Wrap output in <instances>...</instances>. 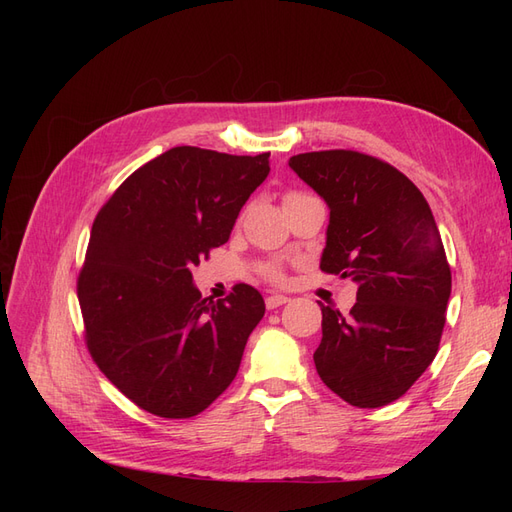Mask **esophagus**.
Wrapping results in <instances>:
<instances>
[{
	"label": "esophagus",
	"mask_w": 512,
	"mask_h": 512,
	"mask_svg": "<svg viewBox=\"0 0 512 512\" xmlns=\"http://www.w3.org/2000/svg\"><path fill=\"white\" fill-rule=\"evenodd\" d=\"M290 299L288 297H284V294H269L267 297V309H275V307H280V305H284V303H288Z\"/></svg>",
	"instance_id": "1"
}]
</instances>
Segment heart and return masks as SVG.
Wrapping results in <instances>:
<instances>
[{
  "label": "heart",
  "mask_w": 512,
  "mask_h": 512,
  "mask_svg": "<svg viewBox=\"0 0 512 512\" xmlns=\"http://www.w3.org/2000/svg\"><path fill=\"white\" fill-rule=\"evenodd\" d=\"M267 277H269V280H273V282H282V273H280V269H275V267H271L267 271Z\"/></svg>",
  "instance_id": "obj_1"
}]
</instances>
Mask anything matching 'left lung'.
Wrapping results in <instances>:
<instances>
[{"label": "left lung", "instance_id": "left-lung-1", "mask_svg": "<svg viewBox=\"0 0 512 512\" xmlns=\"http://www.w3.org/2000/svg\"><path fill=\"white\" fill-rule=\"evenodd\" d=\"M288 166L329 207L320 269L359 286L344 316L322 305L318 376L350 406L399 399L436 359L451 267L421 190L359 151L299 153Z\"/></svg>", "mask_w": 512, "mask_h": 512}]
</instances>
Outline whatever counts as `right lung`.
Instances as JSON below:
<instances>
[{"label": "right lung", "instance_id": "add662e5", "mask_svg": "<svg viewBox=\"0 0 512 512\" xmlns=\"http://www.w3.org/2000/svg\"><path fill=\"white\" fill-rule=\"evenodd\" d=\"M269 153L173 147L123 181L91 226L79 303L87 348L138 408L190 418L235 380L262 294L237 284L203 299L192 269L228 241Z\"/></svg>", "mask_w": 512, "mask_h": 512}]
</instances>
